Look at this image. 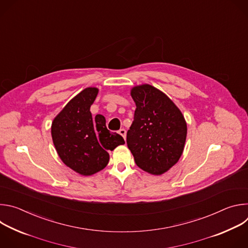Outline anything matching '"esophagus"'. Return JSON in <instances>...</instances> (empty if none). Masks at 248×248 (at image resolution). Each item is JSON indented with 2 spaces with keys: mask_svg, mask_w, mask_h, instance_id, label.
<instances>
[{
  "mask_svg": "<svg viewBox=\"0 0 248 248\" xmlns=\"http://www.w3.org/2000/svg\"><path fill=\"white\" fill-rule=\"evenodd\" d=\"M119 133L124 138V140H125V136H126V130L124 129V128H121L120 130H119Z\"/></svg>",
  "mask_w": 248,
  "mask_h": 248,
  "instance_id": "1",
  "label": "esophagus"
}]
</instances>
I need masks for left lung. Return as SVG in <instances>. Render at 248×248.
I'll use <instances>...</instances> for the list:
<instances>
[{
	"label": "left lung",
	"mask_w": 248,
	"mask_h": 248,
	"mask_svg": "<svg viewBox=\"0 0 248 248\" xmlns=\"http://www.w3.org/2000/svg\"><path fill=\"white\" fill-rule=\"evenodd\" d=\"M131 97L136 109L126 133L135 164L152 174H162L176 164L186 139V120L174 103L149 84L135 86Z\"/></svg>",
	"instance_id": "1"
}]
</instances>
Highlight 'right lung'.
Returning a JSON list of instances; mask_svg holds the SVG:
<instances>
[{"instance_id":"obj_1","label":"right lung","mask_w":248,"mask_h":248,"mask_svg":"<svg viewBox=\"0 0 248 248\" xmlns=\"http://www.w3.org/2000/svg\"><path fill=\"white\" fill-rule=\"evenodd\" d=\"M98 94L88 87L70 100L52 123L51 132L61 160L75 171L91 175L109 163V151L124 144L123 136L111 132L102 115L92 118L90 107Z\"/></svg>"}]
</instances>
